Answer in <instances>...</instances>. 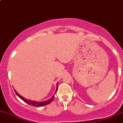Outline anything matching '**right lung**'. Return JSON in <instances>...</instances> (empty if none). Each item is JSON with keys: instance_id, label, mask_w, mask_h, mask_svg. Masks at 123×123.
<instances>
[{"instance_id": "right-lung-1", "label": "right lung", "mask_w": 123, "mask_h": 123, "mask_svg": "<svg viewBox=\"0 0 123 123\" xmlns=\"http://www.w3.org/2000/svg\"><path fill=\"white\" fill-rule=\"evenodd\" d=\"M57 86H58V83H57L56 90V92H55V94H56V92H57V88H58ZM14 92H15V93L17 94V96H18L20 98L22 99L23 101H24L25 103H26L27 104H29V105H33V106H36V107L44 106V105L50 104L51 102V101L53 100V98H54V97H55V94H54L53 96H52V97H51V98H49V100H46V101H41V102H39V101H33V100H28V99L25 98V97H22V96H20V95L18 93V92H17L15 90H14Z\"/></svg>"}]
</instances>
